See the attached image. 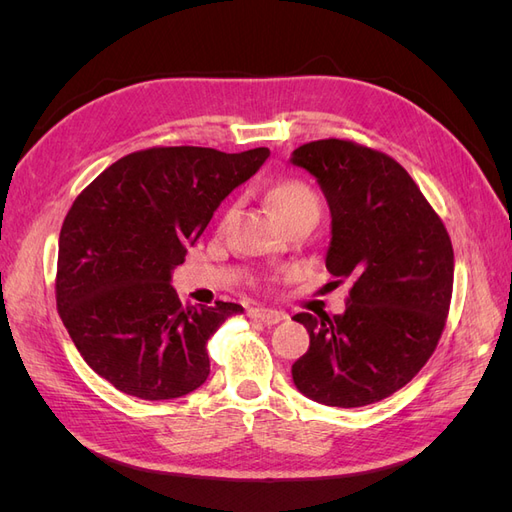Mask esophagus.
<instances>
[{
    "mask_svg": "<svg viewBox=\"0 0 512 512\" xmlns=\"http://www.w3.org/2000/svg\"><path fill=\"white\" fill-rule=\"evenodd\" d=\"M250 318L258 320L262 324H267V327H273V324L284 320V314L275 312V309H250Z\"/></svg>",
    "mask_w": 512,
    "mask_h": 512,
    "instance_id": "esophagus-1",
    "label": "esophagus"
}]
</instances>
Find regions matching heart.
I'll return each instance as SVG.
<instances>
[{"instance_id":"obj_1","label":"heart","mask_w":512,"mask_h":512,"mask_svg":"<svg viewBox=\"0 0 512 512\" xmlns=\"http://www.w3.org/2000/svg\"><path fill=\"white\" fill-rule=\"evenodd\" d=\"M265 196L269 200L271 209L277 213V218H280L286 226H290L294 220L305 218L309 213H320L318 196L303 179H294V177L275 179L267 185ZM230 211H232V205L226 207L224 215H230Z\"/></svg>"}]
</instances>
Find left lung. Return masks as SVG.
Returning <instances> with one entry per match:
<instances>
[{
	"mask_svg": "<svg viewBox=\"0 0 512 512\" xmlns=\"http://www.w3.org/2000/svg\"><path fill=\"white\" fill-rule=\"evenodd\" d=\"M329 200L327 269L352 288L342 316L297 314L309 350L292 380L309 399L361 408L406 386L436 350L453 297V243L408 170L348 138L292 153Z\"/></svg>",
	"mask_w": 512,
	"mask_h": 512,
	"instance_id": "obj_1",
	"label": "left lung"
}]
</instances>
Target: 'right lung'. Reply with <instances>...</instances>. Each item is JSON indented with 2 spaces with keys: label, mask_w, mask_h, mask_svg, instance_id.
Wrapping results in <instances>:
<instances>
[{
  "label": "right lung",
  "mask_w": 512,
  "mask_h": 512,
  "mask_svg": "<svg viewBox=\"0 0 512 512\" xmlns=\"http://www.w3.org/2000/svg\"><path fill=\"white\" fill-rule=\"evenodd\" d=\"M267 158V147H149L76 196L59 232L57 312L85 363L117 391L160 401L207 380L209 337L243 307L181 305L170 271Z\"/></svg>",
  "instance_id": "right-lung-1"
}]
</instances>
